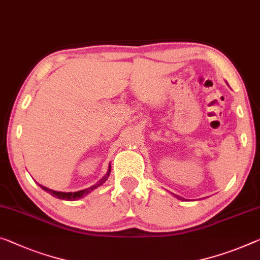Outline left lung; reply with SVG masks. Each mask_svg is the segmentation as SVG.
<instances>
[{"mask_svg": "<svg viewBox=\"0 0 260 260\" xmlns=\"http://www.w3.org/2000/svg\"><path fill=\"white\" fill-rule=\"evenodd\" d=\"M175 198H178V197H177V195H175ZM178 199H179V198H178Z\"/></svg>", "mask_w": 260, "mask_h": 260, "instance_id": "obj_1", "label": "left lung"}]
</instances>
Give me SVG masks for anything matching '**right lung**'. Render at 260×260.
Returning <instances> with one entry per match:
<instances>
[{"instance_id": "obj_1", "label": "right lung", "mask_w": 260, "mask_h": 260, "mask_svg": "<svg viewBox=\"0 0 260 260\" xmlns=\"http://www.w3.org/2000/svg\"><path fill=\"white\" fill-rule=\"evenodd\" d=\"M110 171H111V169H110V165H109V167H108L107 173L105 174V177H103V178L101 179V180H99L96 183H95V185L88 187V188L81 189V190H78V191H69V193H66V191L52 190V189H50V188H47V187H44V186H42V185H39V187H42V188H43L44 190L47 191V193L51 194L52 197H54V198H57V199L66 200V201H75V200H79V199L85 198L87 194L90 193V191H93L94 189H96L98 187L103 185V183H105V182L107 181L108 177H109Z\"/></svg>"}]
</instances>
